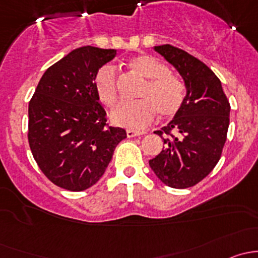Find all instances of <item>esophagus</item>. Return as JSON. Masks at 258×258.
<instances>
[{"label": "esophagus", "instance_id": "1", "mask_svg": "<svg viewBox=\"0 0 258 258\" xmlns=\"http://www.w3.org/2000/svg\"><path fill=\"white\" fill-rule=\"evenodd\" d=\"M146 132H140V131H134V130H127V137H136V136H141V135H145Z\"/></svg>", "mask_w": 258, "mask_h": 258}]
</instances>
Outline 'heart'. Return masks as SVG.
<instances>
[{"mask_svg":"<svg viewBox=\"0 0 258 258\" xmlns=\"http://www.w3.org/2000/svg\"><path fill=\"white\" fill-rule=\"evenodd\" d=\"M130 66L147 79L136 102L122 103L111 113V121L116 126L141 130L152 122L157 112L162 117L173 116L181 108L184 98V86L170 69L151 54H139L128 61ZM93 87L98 100L112 108L118 102L116 70L112 64H105L96 72Z\"/></svg>","mask_w":258,"mask_h":258,"instance_id":"b5f03b06","label":"heart"}]
</instances>
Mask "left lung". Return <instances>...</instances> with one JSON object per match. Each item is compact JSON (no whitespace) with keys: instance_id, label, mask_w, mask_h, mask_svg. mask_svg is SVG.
Masks as SVG:
<instances>
[{"instance_id":"obj_1","label":"left lung","mask_w":258,"mask_h":258,"mask_svg":"<svg viewBox=\"0 0 258 258\" xmlns=\"http://www.w3.org/2000/svg\"><path fill=\"white\" fill-rule=\"evenodd\" d=\"M182 77L183 103L161 131L166 147L150 160V167L166 186L187 188L202 181L217 165L227 137L230 102L210 67L183 49L155 46ZM165 133L168 137H162Z\"/></svg>"}]
</instances>
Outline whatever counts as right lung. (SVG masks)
I'll return each instance as SVG.
<instances>
[{
  "mask_svg": "<svg viewBox=\"0 0 258 258\" xmlns=\"http://www.w3.org/2000/svg\"><path fill=\"white\" fill-rule=\"evenodd\" d=\"M117 49L85 46L45 71L28 105V142L49 181L69 191H85L98 182L117 145L127 137L106 127L93 79L116 57Z\"/></svg>",
  "mask_w": 258,
  "mask_h": 258,
  "instance_id": "1",
  "label": "right lung"
}]
</instances>
